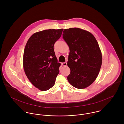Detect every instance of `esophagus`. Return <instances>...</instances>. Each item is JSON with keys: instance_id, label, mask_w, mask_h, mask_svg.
<instances>
[{"instance_id": "34e87169", "label": "esophagus", "mask_w": 124, "mask_h": 124, "mask_svg": "<svg viewBox=\"0 0 124 124\" xmlns=\"http://www.w3.org/2000/svg\"><path fill=\"white\" fill-rule=\"evenodd\" d=\"M62 65H63L64 66H67V62H63V63H62Z\"/></svg>"}]
</instances>
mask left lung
Masks as SVG:
<instances>
[{
  "mask_svg": "<svg viewBox=\"0 0 124 124\" xmlns=\"http://www.w3.org/2000/svg\"><path fill=\"white\" fill-rule=\"evenodd\" d=\"M62 38L70 49L68 81L76 88H85L95 80L102 65L98 43L90 32L77 28L64 30Z\"/></svg>",
  "mask_w": 124,
  "mask_h": 124,
  "instance_id": "obj_1",
  "label": "left lung"
}]
</instances>
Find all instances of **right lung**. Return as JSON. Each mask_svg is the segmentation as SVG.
<instances>
[{"label":"right lung","mask_w":124,"mask_h":124,"mask_svg":"<svg viewBox=\"0 0 124 124\" xmlns=\"http://www.w3.org/2000/svg\"><path fill=\"white\" fill-rule=\"evenodd\" d=\"M63 29L46 30L34 33L26 45L23 59L24 70L31 84L45 91L55 84L61 63L58 62L54 45Z\"/></svg>","instance_id":"right-lung-1"}]
</instances>
